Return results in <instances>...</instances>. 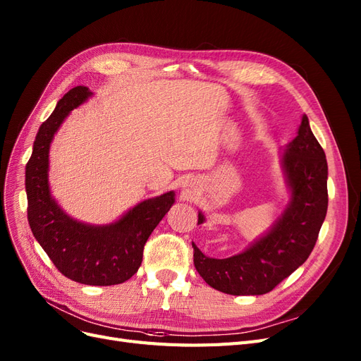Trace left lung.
I'll use <instances>...</instances> for the list:
<instances>
[{"label": "left lung", "instance_id": "obj_1", "mask_svg": "<svg viewBox=\"0 0 361 361\" xmlns=\"http://www.w3.org/2000/svg\"><path fill=\"white\" fill-rule=\"evenodd\" d=\"M282 151L288 203L270 228L228 258L207 257L192 243L197 271L218 291L231 295L266 294L299 269L314 250L327 214L329 167L306 115L295 139ZM204 221L203 212H198V224Z\"/></svg>", "mask_w": 361, "mask_h": 361}]
</instances>
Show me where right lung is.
I'll return each mask as SVG.
<instances>
[{
	"label": "right lung",
	"mask_w": 361,
	"mask_h": 361,
	"mask_svg": "<svg viewBox=\"0 0 361 361\" xmlns=\"http://www.w3.org/2000/svg\"><path fill=\"white\" fill-rule=\"evenodd\" d=\"M90 97L86 86L70 90L42 123L25 169V191L31 231L56 269L71 281L104 287L126 282L139 270L145 243L175 203V192L146 198L103 226L66 214L49 185V151L62 122Z\"/></svg>",
	"instance_id": "add662e5"
}]
</instances>
